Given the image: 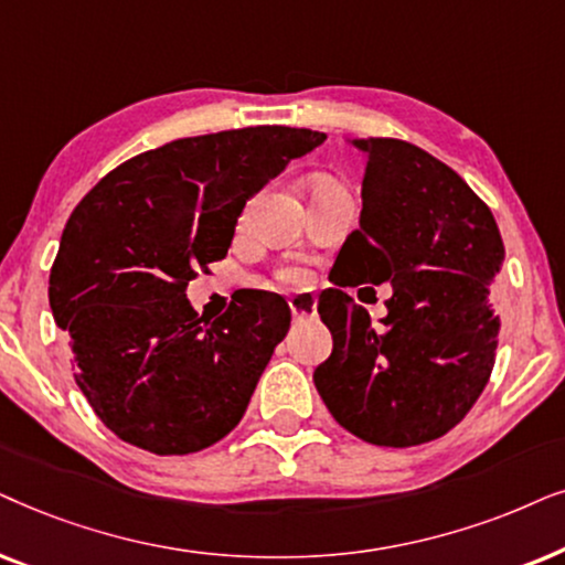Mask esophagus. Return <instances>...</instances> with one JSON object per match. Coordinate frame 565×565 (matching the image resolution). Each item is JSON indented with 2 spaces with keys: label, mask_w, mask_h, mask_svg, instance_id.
Here are the masks:
<instances>
[{
  "label": "esophagus",
  "mask_w": 565,
  "mask_h": 565,
  "mask_svg": "<svg viewBox=\"0 0 565 565\" xmlns=\"http://www.w3.org/2000/svg\"><path fill=\"white\" fill-rule=\"evenodd\" d=\"M289 310L295 318H312L315 310H318V297L310 295V291H302V295H295L289 299Z\"/></svg>",
  "instance_id": "1"
}]
</instances>
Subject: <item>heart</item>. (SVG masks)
I'll return each mask as SVG.
<instances>
[{
    "label": "heart",
    "mask_w": 565,
    "mask_h": 565,
    "mask_svg": "<svg viewBox=\"0 0 565 565\" xmlns=\"http://www.w3.org/2000/svg\"><path fill=\"white\" fill-rule=\"evenodd\" d=\"M278 278H281L284 284H305V270H299V268H284V270H278Z\"/></svg>",
    "instance_id": "obj_1"
}]
</instances>
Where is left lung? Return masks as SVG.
Masks as SVG:
<instances>
[{
  "label": "left lung",
  "mask_w": 565,
  "mask_h": 565,
  "mask_svg": "<svg viewBox=\"0 0 565 565\" xmlns=\"http://www.w3.org/2000/svg\"><path fill=\"white\" fill-rule=\"evenodd\" d=\"M351 145L364 157L361 216L333 270L354 282L390 280L394 297L372 327L340 289L350 282L322 291L333 353L312 380L345 431L416 447L460 424L491 377L503 243L491 209L445 162L401 139Z\"/></svg>",
  "instance_id": "1"
}]
</instances>
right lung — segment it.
Segmentation results:
<instances>
[{
	"label": "right lung",
	"mask_w": 565,
	"mask_h": 565,
	"mask_svg": "<svg viewBox=\"0 0 565 565\" xmlns=\"http://www.w3.org/2000/svg\"><path fill=\"white\" fill-rule=\"evenodd\" d=\"M322 141L289 126L178 139L118 164L74 209L49 302L74 380L118 439L191 455L245 416L289 330V305L247 291L204 320L185 287L227 255L247 199Z\"/></svg>",
	"instance_id": "add662e5"
}]
</instances>
